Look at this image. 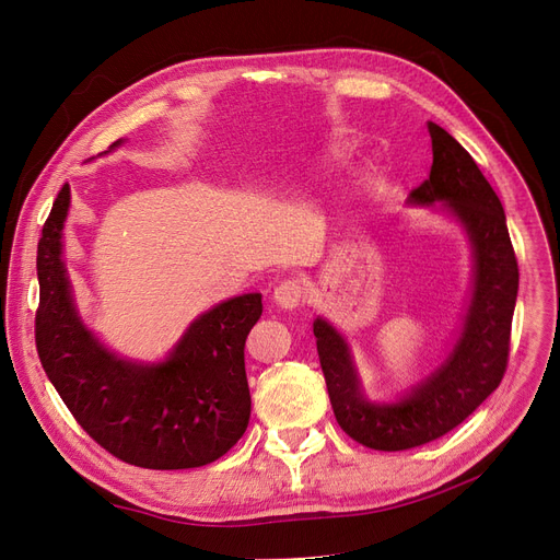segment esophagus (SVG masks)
I'll use <instances>...</instances> for the list:
<instances>
[{
    "instance_id": "1",
    "label": "esophagus",
    "mask_w": 560,
    "mask_h": 560,
    "mask_svg": "<svg viewBox=\"0 0 560 560\" xmlns=\"http://www.w3.org/2000/svg\"><path fill=\"white\" fill-rule=\"evenodd\" d=\"M272 300L281 308H295V306H300L302 300H304V285H302V281L295 279V277L283 279L281 283L275 285Z\"/></svg>"
}]
</instances>
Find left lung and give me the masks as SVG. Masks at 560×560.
<instances>
[{"mask_svg":"<svg viewBox=\"0 0 560 560\" xmlns=\"http://www.w3.org/2000/svg\"><path fill=\"white\" fill-rule=\"evenodd\" d=\"M427 127L433 165L408 203H443L440 209L460 224L472 247V288L447 357L395 399H370L347 338L325 317L313 322L340 429L378 452L420 447L458 427L502 384L509 363L520 272L502 201L454 136L435 122Z\"/></svg>","mask_w":560,"mask_h":560,"instance_id":"1","label":"left lung"}]
</instances>
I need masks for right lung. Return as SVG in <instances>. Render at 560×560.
<instances>
[{
    "mask_svg": "<svg viewBox=\"0 0 560 560\" xmlns=\"http://www.w3.org/2000/svg\"><path fill=\"white\" fill-rule=\"evenodd\" d=\"M122 140L110 144V150ZM70 186L58 192L38 243L40 363L70 413L93 440L147 469L201 467L243 438L252 397L245 340L262 313L247 292L197 315L163 361L117 357L79 315L63 260Z\"/></svg>",
    "mask_w": 560,
    "mask_h": 560,
    "instance_id": "obj_1",
    "label": "right lung"
}]
</instances>
